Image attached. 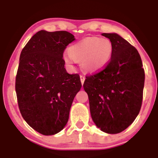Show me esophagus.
I'll use <instances>...</instances> for the list:
<instances>
[{"label":"esophagus","instance_id":"esophagus-1","mask_svg":"<svg viewBox=\"0 0 158 158\" xmlns=\"http://www.w3.org/2000/svg\"><path fill=\"white\" fill-rule=\"evenodd\" d=\"M85 79V76L83 75H80V80H81V82H82V84L84 83Z\"/></svg>","mask_w":158,"mask_h":158}]
</instances>
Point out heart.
<instances>
[{
  "instance_id": "heart-1",
  "label": "heart",
  "mask_w": 158,
  "mask_h": 158,
  "mask_svg": "<svg viewBox=\"0 0 158 158\" xmlns=\"http://www.w3.org/2000/svg\"><path fill=\"white\" fill-rule=\"evenodd\" d=\"M112 53L113 45L110 40L87 37L69 47L64 60L69 65H72L75 60H81L85 70L95 72L108 64Z\"/></svg>"
}]
</instances>
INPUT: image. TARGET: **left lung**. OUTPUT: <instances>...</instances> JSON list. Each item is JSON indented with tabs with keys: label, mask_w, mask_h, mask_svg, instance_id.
I'll return each instance as SVG.
<instances>
[{
	"label": "left lung",
	"mask_w": 158,
	"mask_h": 158,
	"mask_svg": "<svg viewBox=\"0 0 158 158\" xmlns=\"http://www.w3.org/2000/svg\"><path fill=\"white\" fill-rule=\"evenodd\" d=\"M102 35L113 45L112 58L103 70L86 77L83 88L97 127L115 134L129 127L139 112L145 71L134 46L117 34Z\"/></svg>",
	"instance_id": "8db88e82"
}]
</instances>
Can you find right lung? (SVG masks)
Masks as SVG:
<instances>
[{
    "instance_id": "add662e5",
    "label": "right lung",
    "mask_w": 158,
    "mask_h": 158,
    "mask_svg": "<svg viewBox=\"0 0 158 158\" xmlns=\"http://www.w3.org/2000/svg\"><path fill=\"white\" fill-rule=\"evenodd\" d=\"M75 40L66 31H40L20 55L15 92L22 116L43 135H54L67 124L71 105L82 87L78 73L64 68V52Z\"/></svg>"
}]
</instances>
